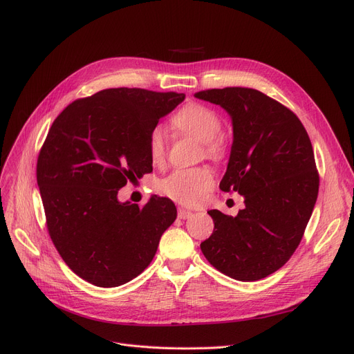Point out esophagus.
Here are the masks:
<instances>
[{"mask_svg":"<svg viewBox=\"0 0 354 354\" xmlns=\"http://www.w3.org/2000/svg\"><path fill=\"white\" fill-rule=\"evenodd\" d=\"M191 215H192V212L188 211V209H183V208H179V209H178V218H180V219H187V218H189Z\"/></svg>","mask_w":354,"mask_h":354,"instance_id":"34e87169","label":"esophagus"}]
</instances>
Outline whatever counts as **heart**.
<instances>
[{
    "instance_id": "1",
    "label": "heart",
    "mask_w": 354,
    "mask_h": 354,
    "mask_svg": "<svg viewBox=\"0 0 354 354\" xmlns=\"http://www.w3.org/2000/svg\"><path fill=\"white\" fill-rule=\"evenodd\" d=\"M174 124L201 142L203 156L216 160L225 152V145L219 138L222 122L214 110L202 104L185 106L174 118ZM147 152L151 160L160 165L166 156V130L155 126L147 136ZM215 183L214 172L208 166L175 169L159 182V191L180 205L195 207L201 203Z\"/></svg>"
}]
</instances>
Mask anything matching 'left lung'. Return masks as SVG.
Returning a JSON list of instances; mask_svg holds the SVG:
<instances>
[{"label":"left lung","instance_id":"obj_1","mask_svg":"<svg viewBox=\"0 0 354 354\" xmlns=\"http://www.w3.org/2000/svg\"><path fill=\"white\" fill-rule=\"evenodd\" d=\"M194 96L231 116L234 142L219 188L245 202L236 216L208 211L214 232L201 250L234 280H261L294 254L317 201L320 179L310 138L290 109L255 88H209Z\"/></svg>","mask_w":354,"mask_h":354}]
</instances>
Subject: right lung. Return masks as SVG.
<instances>
[{"label":"right lung","mask_w":354,"mask_h":354,"mask_svg":"<svg viewBox=\"0 0 354 354\" xmlns=\"http://www.w3.org/2000/svg\"><path fill=\"white\" fill-rule=\"evenodd\" d=\"M183 93L106 88L74 100L48 130L37 159L47 230L70 270L97 287H118L153 259L176 219L175 203L119 202L127 180L152 172L149 132Z\"/></svg>","instance_id":"add662e5"}]
</instances>
